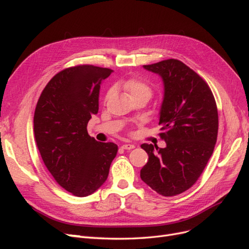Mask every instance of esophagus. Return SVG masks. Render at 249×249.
I'll use <instances>...</instances> for the list:
<instances>
[{"label": "esophagus", "instance_id": "34e87169", "mask_svg": "<svg viewBox=\"0 0 249 249\" xmlns=\"http://www.w3.org/2000/svg\"><path fill=\"white\" fill-rule=\"evenodd\" d=\"M124 149H133V148H135V145L134 144H131V143H125V144H124L123 146H122Z\"/></svg>", "mask_w": 249, "mask_h": 249}]
</instances>
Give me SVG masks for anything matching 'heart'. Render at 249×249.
<instances>
[{
    "label": "heart",
    "instance_id": "heart-1",
    "mask_svg": "<svg viewBox=\"0 0 249 249\" xmlns=\"http://www.w3.org/2000/svg\"><path fill=\"white\" fill-rule=\"evenodd\" d=\"M120 86L129 93L131 99L139 96H145L147 99H149L150 95H152V88H150V86L144 81L139 79L125 80L120 83ZM110 93L111 92L108 93V96L110 95Z\"/></svg>",
    "mask_w": 249,
    "mask_h": 249
}]
</instances>
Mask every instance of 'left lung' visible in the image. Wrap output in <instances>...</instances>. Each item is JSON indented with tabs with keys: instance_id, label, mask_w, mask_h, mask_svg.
Returning a JSON list of instances; mask_svg holds the SVG:
<instances>
[{
	"instance_id": "1",
	"label": "left lung",
	"mask_w": 249,
	"mask_h": 249,
	"mask_svg": "<svg viewBox=\"0 0 249 249\" xmlns=\"http://www.w3.org/2000/svg\"><path fill=\"white\" fill-rule=\"evenodd\" d=\"M143 69L158 74L164 93L159 112L164 148L143 143L148 161L140 178L163 196H173L194 185L213 154L218 112L212 91L182 61L168 59Z\"/></svg>"
}]
</instances>
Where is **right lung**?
Masks as SVG:
<instances>
[{"label": "right lung", "instance_id": "1", "mask_svg": "<svg viewBox=\"0 0 249 249\" xmlns=\"http://www.w3.org/2000/svg\"><path fill=\"white\" fill-rule=\"evenodd\" d=\"M112 70L79 65L58 72L43 89L34 113V137L56 182L79 197L106 182L117 145L90 137L87 124L99 111L102 82Z\"/></svg>", "mask_w": 249, "mask_h": 249}]
</instances>
